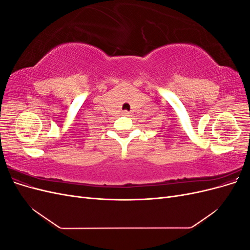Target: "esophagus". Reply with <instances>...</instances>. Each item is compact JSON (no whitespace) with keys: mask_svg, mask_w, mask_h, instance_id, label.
<instances>
[{"mask_svg":"<svg viewBox=\"0 0 250 250\" xmlns=\"http://www.w3.org/2000/svg\"><path fill=\"white\" fill-rule=\"evenodd\" d=\"M123 116H125V117H129V116H130V112H129V111H127V110H124V111H123Z\"/></svg>","mask_w":250,"mask_h":250,"instance_id":"esophagus-1","label":"esophagus"}]
</instances>
